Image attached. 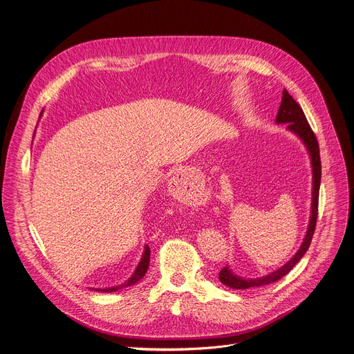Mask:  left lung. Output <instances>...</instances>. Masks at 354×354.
<instances>
[{
	"instance_id": "1",
	"label": "left lung",
	"mask_w": 354,
	"mask_h": 354,
	"mask_svg": "<svg viewBox=\"0 0 354 354\" xmlns=\"http://www.w3.org/2000/svg\"><path fill=\"white\" fill-rule=\"evenodd\" d=\"M277 122L278 124H286V128L289 131L295 133L305 144V147L309 151L310 155V164H312V172H313V187H312V213H310V221L308 226L306 236L304 239V243L298 252L289 260L285 266H282L278 271L271 272L267 277L259 278V279H243L233 274V271L229 267H224L218 272V279L221 283L227 285L233 289H247L251 286H260V285H268L271 282H275L285 277L289 271H291L295 264L302 259L304 254L308 251L315 227H316V218H317V206H319V187H320V174H322V167H320V151L319 144L316 140L315 133L304 114V110L301 106L294 100V97L289 94L285 88L282 91V102L277 114Z\"/></svg>"
}]
</instances>
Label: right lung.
<instances>
[{
    "mask_svg": "<svg viewBox=\"0 0 354 354\" xmlns=\"http://www.w3.org/2000/svg\"><path fill=\"white\" fill-rule=\"evenodd\" d=\"M149 254H151L149 247H148V245H145L142 259H141V261H140V264H138L137 270L134 271V274L131 275V278H130V279L125 281L124 283H121V285H118V286L106 288V289H95V291H102V292H115V291H118V289H122V288H127V286H131V285L137 283V282H138V281L145 275V272H147V270H148V267H149Z\"/></svg>",
    "mask_w": 354,
    "mask_h": 354,
    "instance_id": "obj_1",
    "label": "right lung"
}]
</instances>
